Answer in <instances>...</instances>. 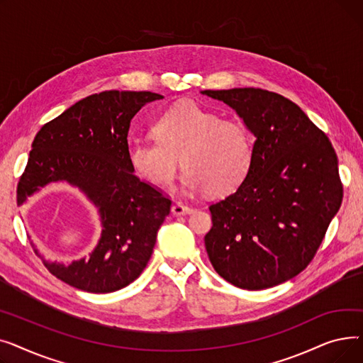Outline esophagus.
Instances as JSON below:
<instances>
[{
	"instance_id": "1",
	"label": "esophagus",
	"mask_w": 363,
	"mask_h": 363,
	"mask_svg": "<svg viewBox=\"0 0 363 363\" xmlns=\"http://www.w3.org/2000/svg\"><path fill=\"white\" fill-rule=\"evenodd\" d=\"M172 213H174L175 216L189 215V213H193V208L181 201H177V203H174V206H172Z\"/></svg>"
}]
</instances>
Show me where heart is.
<instances>
[{
	"instance_id": "obj_1",
	"label": "heart",
	"mask_w": 363,
	"mask_h": 363,
	"mask_svg": "<svg viewBox=\"0 0 363 363\" xmlns=\"http://www.w3.org/2000/svg\"><path fill=\"white\" fill-rule=\"evenodd\" d=\"M151 132L155 140L129 143L128 162L138 178L156 186L170 185L181 159L186 189L223 197L235 191L253 166L252 130L200 104L188 101L169 108Z\"/></svg>"
}]
</instances>
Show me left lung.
<instances>
[{
  "mask_svg": "<svg viewBox=\"0 0 363 363\" xmlns=\"http://www.w3.org/2000/svg\"><path fill=\"white\" fill-rule=\"evenodd\" d=\"M253 135L255 160L237 191L211 204L204 237L215 271L242 290L282 284L308 268L342 200L331 141L296 103L260 88L206 89Z\"/></svg>",
  "mask_w": 363,
  "mask_h": 363,
  "instance_id": "obj_1",
  "label": "left lung"
}]
</instances>
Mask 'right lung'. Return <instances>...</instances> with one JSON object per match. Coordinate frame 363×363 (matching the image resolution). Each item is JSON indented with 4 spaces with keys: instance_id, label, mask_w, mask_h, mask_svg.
<instances>
[{
    "instance_id": "add662e5",
    "label": "right lung",
    "mask_w": 363,
    "mask_h": 363,
    "mask_svg": "<svg viewBox=\"0 0 363 363\" xmlns=\"http://www.w3.org/2000/svg\"><path fill=\"white\" fill-rule=\"evenodd\" d=\"M163 99L151 91L92 94L45 123L32 143L17 184V204L51 182L79 188L99 208L101 237L88 259L48 263L55 278L88 293H111L147 266L160 225L170 212L162 189L133 175L128 130L140 108Z\"/></svg>"
}]
</instances>
